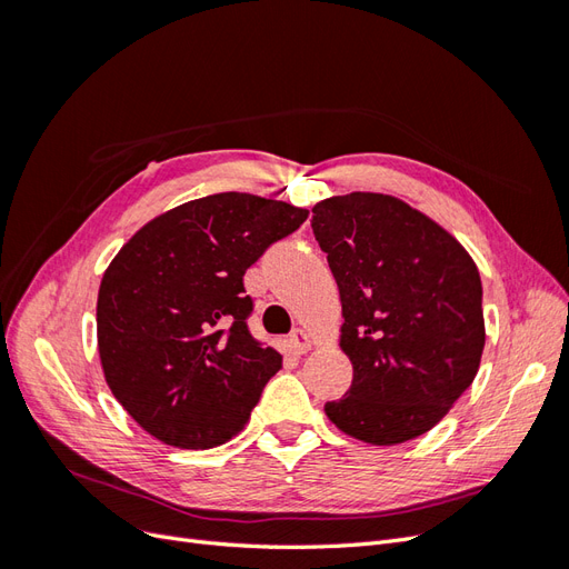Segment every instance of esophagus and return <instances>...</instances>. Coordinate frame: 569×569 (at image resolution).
<instances>
[{"mask_svg": "<svg viewBox=\"0 0 569 569\" xmlns=\"http://www.w3.org/2000/svg\"><path fill=\"white\" fill-rule=\"evenodd\" d=\"M287 343H289V349L295 351V353H306L308 349H311V337H308L303 330H297L289 335V339H287Z\"/></svg>", "mask_w": 569, "mask_h": 569, "instance_id": "obj_1", "label": "esophagus"}]
</instances>
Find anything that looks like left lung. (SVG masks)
Wrapping results in <instances>:
<instances>
[{
    "mask_svg": "<svg viewBox=\"0 0 569 569\" xmlns=\"http://www.w3.org/2000/svg\"><path fill=\"white\" fill-rule=\"evenodd\" d=\"M313 234L341 297L349 391L325 412L343 435L393 446L429 432L485 351L481 280L470 253L401 199L351 192L316 203Z\"/></svg>",
    "mask_w": 569,
    "mask_h": 569,
    "instance_id": "8db88e82",
    "label": "left lung"
}]
</instances>
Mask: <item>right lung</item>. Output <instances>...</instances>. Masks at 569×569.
I'll return each mask as SVG.
<instances>
[{"label":"right lung","mask_w":569,"mask_h":569,"mask_svg":"<svg viewBox=\"0 0 569 569\" xmlns=\"http://www.w3.org/2000/svg\"><path fill=\"white\" fill-rule=\"evenodd\" d=\"M306 218L284 201L222 192L153 218L118 251L97 299L99 358L151 437L203 451L242 432L282 368L249 332L244 272Z\"/></svg>","instance_id":"right-lung-1"}]
</instances>
